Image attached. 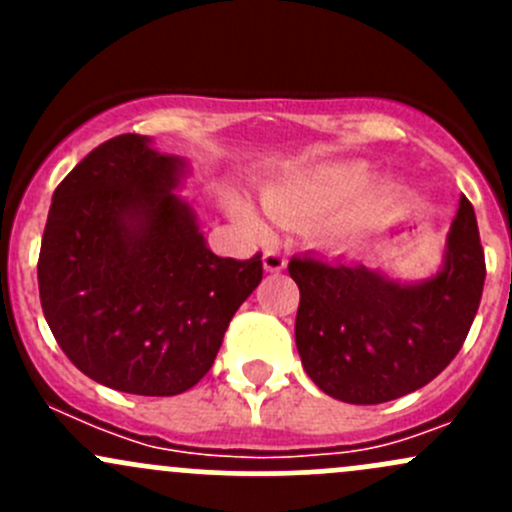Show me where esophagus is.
Listing matches in <instances>:
<instances>
[{
    "label": "esophagus",
    "mask_w": 512,
    "mask_h": 512,
    "mask_svg": "<svg viewBox=\"0 0 512 512\" xmlns=\"http://www.w3.org/2000/svg\"><path fill=\"white\" fill-rule=\"evenodd\" d=\"M262 262H265L267 272H282L287 267V257L282 255L280 250H265V255H262Z\"/></svg>",
    "instance_id": "esophagus-1"
}]
</instances>
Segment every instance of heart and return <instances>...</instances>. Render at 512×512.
<instances>
[{"instance_id": "1", "label": "heart", "mask_w": 512, "mask_h": 512, "mask_svg": "<svg viewBox=\"0 0 512 512\" xmlns=\"http://www.w3.org/2000/svg\"><path fill=\"white\" fill-rule=\"evenodd\" d=\"M396 195V180H374V165L369 160H337L280 175L262 188V203L289 223H309L324 214L317 232L339 240L379 223ZM227 208L247 230H265L260 213L242 195H227Z\"/></svg>"}]
</instances>
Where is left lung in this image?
Returning a JSON list of instances; mask_svg holds the SVG:
<instances>
[{
  "instance_id": "1",
  "label": "left lung",
  "mask_w": 512,
  "mask_h": 512,
  "mask_svg": "<svg viewBox=\"0 0 512 512\" xmlns=\"http://www.w3.org/2000/svg\"><path fill=\"white\" fill-rule=\"evenodd\" d=\"M299 287L294 342L309 379L347 404H384L436 379L476 319L485 257L468 198L446 235L436 275L391 280L342 257H292Z\"/></svg>"
}]
</instances>
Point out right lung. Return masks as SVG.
Wrapping results in <instances>:
<instances>
[{
  "instance_id": "1",
  "label": "right lung",
  "mask_w": 512,
  "mask_h": 512,
  "mask_svg": "<svg viewBox=\"0 0 512 512\" xmlns=\"http://www.w3.org/2000/svg\"><path fill=\"white\" fill-rule=\"evenodd\" d=\"M123 133L54 190L39 297L71 364L108 389L175 396L213 366L225 329L262 282L260 255L218 257L183 188L188 160Z\"/></svg>"
}]
</instances>
